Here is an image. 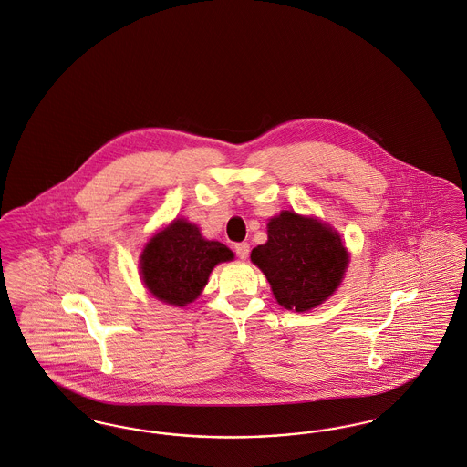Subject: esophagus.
Returning <instances> with one entry per match:
<instances>
[{"label":"esophagus","instance_id":"1","mask_svg":"<svg viewBox=\"0 0 467 467\" xmlns=\"http://www.w3.org/2000/svg\"><path fill=\"white\" fill-rule=\"evenodd\" d=\"M235 254L239 258H248L250 254V244L248 243H237L235 244Z\"/></svg>","mask_w":467,"mask_h":467}]
</instances>
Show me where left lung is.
Instances as JSON below:
<instances>
[{
  "instance_id": "left-lung-1",
  "label": "left lung",
  "mask_w": 467,
  "mask_h": 467,
  "mask_svg": "<svg viewBox=\"0 0 467 467\" xmlns=\"http://www.w3.org/2000/svg\"><path fill=\"white\" fill-rule=\"evenodd\" d=\"M252 260L282 306L305 312L339 287L348 252L330 226L285 211L269 221L267 243L254 248Z\"/></svg>"
}]
</instances>
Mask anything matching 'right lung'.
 <instances>
[{
  "instance_id": "obj_1",
  "label": "right lung",
  "mask_w": 467,
  "mask_h": 467,
  "mask_svg": "<svg viewBox=\"0 0 467 467\" xmlns=\"http://www.w3.org/2000/svg\"><path fill=\"white\" fill-rule=\"evenodd\" d=\"M232 258L224 244L205 241L194 224L178 219L148 243L140 273L153 296L183 306L198 297L213 265Z\"/></svg>"
}]
</instances>
